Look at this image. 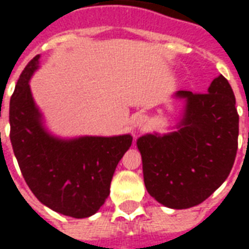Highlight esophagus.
<instances>
[{
    "label": "esophagus",
    "instance_id": "obj_1",
    "mask_svg": "<svg viewBox=\"0 0 249 249\" xmlns=\"http://www.w3.org/2000/svg\"><path fill=\"white\" fill-rule=\"evenodd\" d=\"M144 121H145V119H144V117H140V119H139V121H137V125H139V126H141V124H142Z\"/></svg>",
    "mask_w": 249,
    "mask_h": 249
}]
</instances>
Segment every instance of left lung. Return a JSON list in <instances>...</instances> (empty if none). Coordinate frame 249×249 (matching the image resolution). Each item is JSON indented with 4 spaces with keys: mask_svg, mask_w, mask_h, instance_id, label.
Returning <instances> with one entry per match:
<instances>
[{
    "mask_svg": "<svg viewBox=\"0 0 249 249\" xmlns=\"http://www.w3.org/2000/svg\"><path fill=\"white\" fill-rule=\"evenodd\" d=\"M185 101L178 130L137 140L146 191L168 208L185 209L208 198L235 162L239 114L230 82L220 74L207 93L178 90Z\"/></svg>",
    "mask_w": 249,
    "mask_h": 249,
    "instance_id": "left-lung-1",
    "label": "left lung"
}]
</instances>
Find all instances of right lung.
<instances>
[{
  "instance_id": "right-lung-1",
  "label": "right lung",
  "mask_w": 249,
  "mask_h": 249,
  "mask_svg": "<svg viewBox=\"0 0 249 249\" xmlns=\"http://www.w3.org/2000/svg\"><path fill=\"white\" fill-rule=\"evenodd\" d=\"M38 60L36 56L25 66L10 98L14 156L30 191L44 205L76 219L89 217L109 196L114 169L132 145V136L71 140L52 136L42 125L29 87Z\"/></svg>"
}]
</instances>
